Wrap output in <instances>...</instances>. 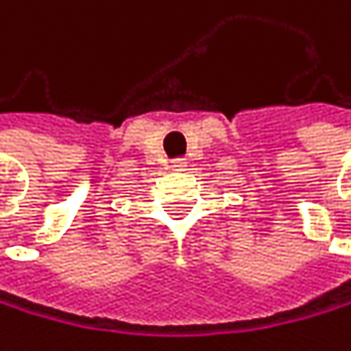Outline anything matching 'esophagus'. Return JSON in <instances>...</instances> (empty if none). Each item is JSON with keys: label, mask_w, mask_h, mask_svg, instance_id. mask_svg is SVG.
I'll list each match as a JSON object with an SVG mask.
<instances>
[{"label": "esophagus", "mask_w": 351, "mask_h": 351, "mask_svg": "<svg viewBox=\"0 0 351 351\" xmlns=\"http://www.w3.org/2000/svg\"><path fill=\"white\" fill-rule=\"evenodd\" d=\"M170 168L172 170H185L187 168V161L185 159H174L172 164H170Z\"/></svg>", "instance_id": "1"}]
</instances>
